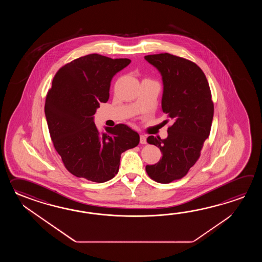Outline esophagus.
I'll use <instances>...</instances> for the list:
<instances>
[{"label": "esophagus", "mask_w": 262, "mask_h": 262, "mask_svg": "<svg viewBox=\"0 0 262 262\" xmlns=\"http://www.w3.org/2000/svg\"><path fill=\"white\" fill-rule=\"evenodd\" d=\"M139 142L141 143V144H146L147 143V140H146V137L143 136V135H140V137H139Z\"/></svg>", "instance_id": "obj_1"}]
</instances>
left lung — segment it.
<instances>
[{
	"label": "left lung",
	"mask_w": 262,
	"mask_h": 262,
	"mask_svg": "<svg viewBox=\"0 0 262 262\" xmlns=\"http://www.w3.org/2000/svg\"><path fill=\"white\" fill-rule=\"evenodd\" d=\"M144 58L161 74L162 111L173 123L167 139L148 137L147 142L160 149L162 158L147 165L146 171L157 183L168 184L185 176L200 158L212 126V94L204 73L195 62L169 53Z\"/></svg>",
	"instance_id": "1"
}]
</instances>
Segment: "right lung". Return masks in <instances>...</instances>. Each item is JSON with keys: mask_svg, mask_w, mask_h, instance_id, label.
Instances as JSON below:
<instances>
[{"mask_svg": "<svg viewBox=\"0 0 262 262\" xmlns=\"http://www.w3.org/2000/svg\"><path fill=\"white\" fill-rule=\"evenodd\" d=\"M129 59L89 54L56 73L45 103L50 138L64 167L73 175L95 183L113 178L121 155L139 143V135L126 124L106 127L100 134L94 115L110 97L112 79Z\"/></svg>", "mask_w": 262, "mask_h": 262, "instance_id": "add662e5", "label": "right lung"}]
</instances>
